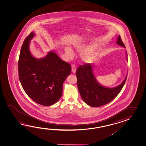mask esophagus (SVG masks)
<instances>
[{"label":"esophagus","mask_w":146,"mask_h":146,"mask_svg":"<svg viewBox=\"0 0 146 146\" xmlns=\"http://www.w3.org/2000/svg\"><path fill=\"white\" fill-rule=\"evenodd\" d=\"M72 71L74 74L76 72V66L74 64L72 65Z\"/></svg>","instance_id":"esophagus-1"}]
</instances>
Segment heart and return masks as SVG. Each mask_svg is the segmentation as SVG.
I'll list each match as a JSON object with an SVG mask.
<instances>
[{
	"mask_svg": "<svg viewBox=\"0 0 146 146\" xmlns=\"http://www.w3.org/2000/svg\"><path fill=\"white\" fill-rule=\"evenodd\" d=\"M94 48V46H81L77 48V50L79 53L83 54L86 53L83 56V60L86 62H92L98 56V53L96 52H91ZM66 55L68 59H72L74 54L72 50L69 48H66L65 50Z\"/></svg>",
	"mask_w": 146,
	"mask_h": 146,
	"instance_id": "1",
	"label": "heart"
}]
</instances>
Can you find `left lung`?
<instances>
[{
    "label": "left lung",
    "instance_id": "obj_1",
    "mask_svg": "<svg viewBox=\"0 0 146 146\" xmlns=\"http://www.w3.org/2000/svg\"><path fill=\"white\" fill-rule=\"evenodd\" d=\"M117 44L125 47L120 35L118 36ZM92 68V66L88 63L78 68L76 71L78 88L84 102L92 107H99L109 103L117 96L124 86L127 76L117 87L106 88L97 82Z\"/></svg>",
    "mask_w": 146,
    "mask_h": 146
}]
</instances>
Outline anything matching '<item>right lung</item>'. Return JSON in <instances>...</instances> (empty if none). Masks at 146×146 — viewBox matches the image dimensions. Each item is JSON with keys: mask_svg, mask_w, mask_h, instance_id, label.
Returning <instances> with one entry per match:
<instances>
[{"mask_svg": "<svg viewBox=\"0 0 146 146\" xmlns=\"http://www.w3.org/2000/svg\"><path fill=\"white\" fill-rule=\"evenodd\" d=\"M34 35L31 32L22 44L18 61L19 80L31 99L42 106H52L62 96V84L71 74L72 67L52 52L43 58H34L29 44Z\"/></svg>", "mask_w": 146, "mask_h": 146, "instance_id": "obj_1", "label": "right lung"}]
</instances>
